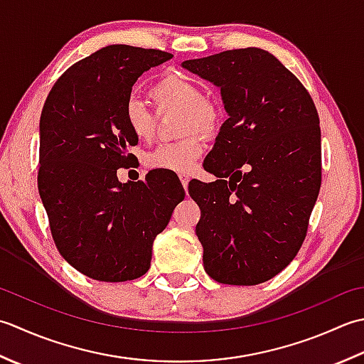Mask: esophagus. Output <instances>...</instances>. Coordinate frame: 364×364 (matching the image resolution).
<instances>
[{"instance_id": "1", "label": "esophagus", "mask_w": 364, "mask_h": 364, "mask_svg": "<svg viewBox=\"0 0 364 364\" xmlns=\"http://www.w3.org/2000/svg\"><path fill=\"white\" fill-rule=\"evenodd\" d=\"M181 182H182V185H183V188L187 190V187H188V182H190V179L187 176H181Z\"/></svg>"}]
</instances>
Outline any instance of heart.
<instances>
[{
	"label": "heart",
	"mask_w": 364,
	"mask_h": 364,
	"mask_svg": "<svg viewBox=\"0 0 364 364\" xmlns=\"http://www.w3.org/2000/svg\"><path fill=\"white\" fill-rule=\"evenodd\" d=\"M151 97L159 113L182 111L179 135L191 136L157 146L146 155V166L176 174H190L204 151L203 139L191 133H199L203 136L217 133L221 122L220 108L217 103L204 97L203 87L196 81L181 73H169L160 78L151 89ZM124 121L136 139L147 141L155 135L157 116L135 97L125 102Z\"/></svg>",
	"instance_id": "1"
}]
</instances>
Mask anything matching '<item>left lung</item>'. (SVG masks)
I'll return each mask as SVG.
<instances>
[{
	"label": "left lung",
	"mask_w": 364,
	"mask_h": 364,
	"mask_svg": "<svg viewBox=\"0 0 364 364\" xmlns=\"http://www.w3.org/2000/svg\"><path fill=\"white\" fill-rule=\"evenodd\" d=\"M182 68L220 87L229 116L204 160L218 179L188 185L201 209L204 270L223 284L264 283L299 253L321 190L316 105L299 78L261 48L188 59Z\"/></svg>",
	"instance_id": "obj_1"
}]
</instances>
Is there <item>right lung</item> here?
<instances>
[{
    "instance_id": "right-lung-1",
    "label": "right lung",
    "mask_w": 364,
    "mask_h": 364,
    "mask_svg": "<svg viewBox=\"0 0 364 364\" xmlns=\"http://www.w3.org/2000/svg\"><path fill=\"white\" fill-rule=\"evenodd\" d=\"M161 50L108 46L75 63L41 114L39 195L59 253L83 275L119 283L149 270L152 243L185 198L179 177L151 171L119 182L136 146L124 121L135 81L171 59Z\"/></svg>"
}]
</instances>
